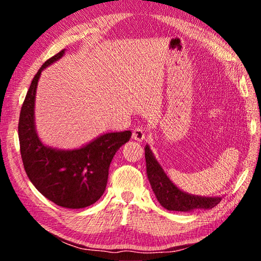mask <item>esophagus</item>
<instances>
[{"label":"esophagus","instance_id":"esophagus-1","mask_svg":"<svg viewBox=\"0 0 261 261\" xmlns=\"http://www.w3.org/2000/svg\"><path fill=\"white\" fill-rule=\"evenodd\" d=\"M132 138L137 141H143L146 138V132H145L143 127H136V129L132 131Z\"/></svg>","mask_w":261,"mask_h":261}]
</instances>
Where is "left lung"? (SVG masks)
<instances>
[{"mask_svg": "<svg viewBox=\"0 0 261 261\" xmlns=\"http://www.w3.org/2000/svg\"><path fill=\"white\" fill-rule=\"evenodd\" d=\"M146 173L154 194L160 205L168 211L192 212L213 208L221 201V197H201L184 192L171 182L148 145L145 146Z\"/></svg>", "mask_w": 261, "mask_h": 261, "instance_id": "1", "label": "left lung"}]
</instances>
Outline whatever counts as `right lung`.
Listing matches in <instances>:
<instances>
[{
	"instance_id": "add662e5",
	"label": "right lung",
	"mask_w": 261,
	"mask_h": 261,
	"mask_svg": "<svg viewBox=\"0 0 261 261\" xmlns=\"http://www.w3.org/2000/svg\"><path fill=\"white\" fill-rule=\"evenodd\" d=\"M64 54L65 49L47 60L31 83L18 123L20 154L26 175L42 196L65 208H84L103 194L110 162L132 134L130 130L106 132L73 149H61L42 143L34 117L38 82L42 70Z\"/></svg>"
}]
</instances>
